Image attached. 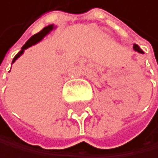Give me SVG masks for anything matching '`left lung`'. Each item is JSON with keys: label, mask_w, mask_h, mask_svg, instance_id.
I'll return each instance as SVG.
<instances>
[{"label": "left lung", "mask_w": 158, "mask_h": 158, "mask_svg": "<svg viewBox=\"0 0 158 158\" xmlns=\"http://www.w3.org/2000/svg\"><path fill=\"white\" fill-rule=\"evenodd\" d=\"M133 47H134V49H135V51H138L139 53H141V54H143V51L140 49L139 46L138 44H134V46H133Z\"/></svg>", "instance_id": "1"}]
</instances>
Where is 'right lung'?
<instances>
[{
  "mask_svg": "<svg viewBox=\"0 0 158 158\" xmlns=\"http://www.w3.org/2000/svg\"><path fill=\"white\" fill-rule=\"evenodd\" d=\"M55 28H56V27H54V24H49V25H47V27H43L41 31H39V32H37L36 34L32 35L27 42H25V44L22 47L20 51L15 56V58L13 59V62H11V63H14V62L17 60L18 58H19V56H22L23 54V52H24L25 49H27L28 47H31V46H32L34 44H36V43H38L40 40H42V39L44 38L48 33H49L50 31H52L53 29H55Z\"/></svg>",
  "mask_w": 158,
  "mask_h": 158,
  "instance_id": "add662e5",
  "label": "right lung"
}]
</instances>
